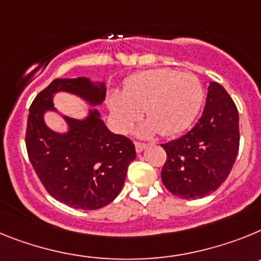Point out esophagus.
Here are the masks:
<instances>
[{
  "instance_id": "34e87169",
  "label": "esophagus",
  "mask_w": 261,
  "mask_h": 261,
  "mask_svg": "<svg viewBox=\"0 0 261 261\" xmlns=\"http://www.w3.org/2000/svg\"><path fill=\"white\" fill-rule=\"evenodd\" d=\"M146 147H147V144L140 143V142H135V149H137L138 153L142 152V151H143V149L146 148Z\"/></svg>"
}]
</instances>
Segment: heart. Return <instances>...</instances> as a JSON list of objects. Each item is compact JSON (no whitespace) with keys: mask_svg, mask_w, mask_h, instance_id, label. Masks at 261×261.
<instances>
[{"mask_svg":"<svg viewBox=\"0 0 261 261\" xmlns=\"http://www.w3.org/2000/svg\"><path fill=\"white\" fill-rule=\"evenodd\" d=\"M202 99V85L194 74L149 69L131 77L123 96L112 97L110 112L121 131H127L143 112L148 123L140 127L142 135L158 131L163 137H172L189 127Z\"/></svg>","mask_w":261,"mask_h":261,"instance_id":"heart-1","label":"heart"}]
</instances>
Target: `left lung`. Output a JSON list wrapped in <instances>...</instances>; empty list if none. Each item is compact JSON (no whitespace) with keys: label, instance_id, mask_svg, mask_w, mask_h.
I'll list each match as a JSON object with an SVG mask.
<instances>
[{"label":"left lung","instance_id":"8db88e82","mask_svg":"<svg viewBox=\"0 0 261 261\" xmlns=\"http://www.w3.org/2000/svg\"><path fill=\"white\" fill-rule=\"evenodd\" d=\"M162 147L167 152L162 181L173 196L196 199L218 189L239 151V114L225 88L212 81L194 127Z\"/></svg>","mask_w":261,"mask_h":261}]
</instances>
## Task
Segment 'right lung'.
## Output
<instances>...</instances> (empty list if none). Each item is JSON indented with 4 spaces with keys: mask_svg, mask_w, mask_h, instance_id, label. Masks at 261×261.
Instances as JSON below:
<instances>
[{
    "mask_svg": "<svg viewBox=\"0 0 261 261\" xmlns=\"http://www.w3.org/2000/svg\"><path fill=\"white\" fill-rule=\"evenodd\" d=\"M68 92L89 105H101L106 96L103 83L87 77L56 79L35 97L27 118L26 148L34 171L52 197L81 210H96L114 201L123 187L127 167L137 152L128 138L113 134L90 109L85 119L64 117L68 131L47 127L44 113L56 112L54 94Z\"/></svg>",
    "mask_w": 261,
    "mask_h": 261,
    "instance_id": "obj_1",
    "label": "right lung"
}]
</instances>
